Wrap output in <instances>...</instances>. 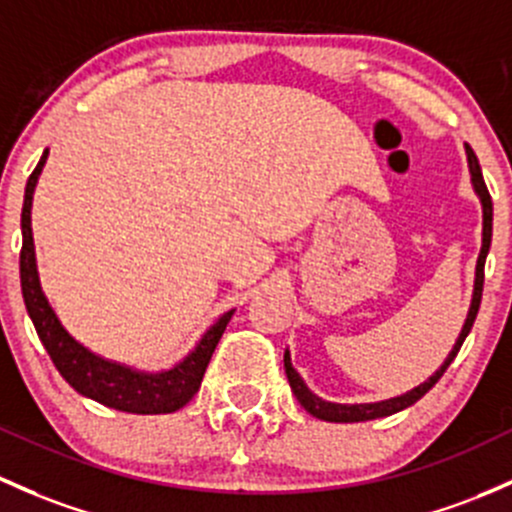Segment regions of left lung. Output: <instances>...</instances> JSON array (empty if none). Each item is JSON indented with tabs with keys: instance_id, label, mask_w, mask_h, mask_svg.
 I'll return each mask as SVG.
<instances>
[{
	"instance_id": "8db88e82",
	"label": "left lung",
	"mask_w": 512,
	"mask_h": 512,
	"mask_svg": "<svg viewBox=\"0 0 512 512\" xmlns=\"http://www.w3.org/2000/svg\"><path fill=\"white\" fill-rule=\"evenodd\" d=\"M466 157H469L473 188H476V193L481 196V203H483V245H481V255H478V265H476V284H473L471 309H469V316H466L464 328H461L459 341H456L454 351L449 353V358L444 360V365H441L437 373H434L432 378L427 380V383L414 387V390L407 392V395L392 397V400H383V402H373V405H336V402H326V400H321V397H316L314 392H311L309 387L304 385V380L299 378L297 370L292 368V358H289V351H287V353H284V370H287L289 387H292V392L297 395L301 407H304V410L309 414H314V417L324 419V422H365V419L387 417V414H395V412L405 410V407L414 405L419 397L427 395V392L439 383V378L446 373V368L451 365V360H454L456 353H459L461 343H464L466 336H469L473 321H476L478 306H481L483 267H486V255H488V247H491V235H493V201H491V193H488V188H486V181H483L481 164H478L476 154H473V149L469 147V144H466Z\"/></svg>"
}]
</instances>
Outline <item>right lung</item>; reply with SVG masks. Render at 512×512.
Returning a JSON list of instances; mask_svg holds the SVG:
<instances>
[{
    "instance_id": "obj_1",
    "label": "right lung",
    "mask_w": 512,
    "mask_h": 512,
    "mask_svg": "<svg viewBox=\"0 0 512 512\" xmlns=\"http://www.w3.org/2000/svg\"><path fill=\"white\" fill-rule=\"evenodd\" d=\"M48 149L36 169L31 171L24 191V208H21V255H19V274H21V294H24L26 311L34 321L36 333H39L43 348L51 355L58 373L66 378V383L80 395L100 402V405L112 407L120 412L132 414H166L176 412L191 402L201 387L203 373H206L211 355L228 326L233 311L220 316L215 324L208 328L206 336L198 341V346L164 373H139V370L127 368V365L110 363L100 355L90 353L88 348L80 346L78 341L61 326L58 316L53 314L51 304L43 297L39 272H36L34 255V235H31V198H34L36 181L46 164Z\"/></svg>"
}]
</instances>
